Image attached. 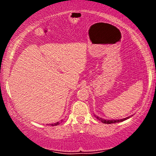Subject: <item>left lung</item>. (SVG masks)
Segmentation results:
<instances>
[{
    "label": "left lung",
    "mask_w": 156,
    "mask_h": 156,
    "mask_svg": "<svg viewBox=\"0 0 156 156\" xmlns=\"http://www.w3.org/2000/svg\"><path fill=\"white\" fill-rule=\"evenodd\" d=\"M132 116H130V117H128L126 118H124V119H103V118L98 117V116L94 114V117H95L97 119H99L100 121L102 122L103 123H105V124H112V123H116V122H119L125 121V120H126L127 119H128V118L132 117Z\"/></svg>",
    "instance_id": "1"
}]
</instances>
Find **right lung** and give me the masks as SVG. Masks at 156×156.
I'll return each mask as SVG.
<instances>
[{
	"label": "right lung",
	"instance_id": "obj_1",
	"mask_svg": "<svg viewBox=\"0 0 156 156\" xmlns=\"http://www.w3.org/2000/svg\"><path fill=\"white\" fill-rule=\"evenodd\" d=\"M62 121V120H61ZM60 124V122H55V123H52V124H50L51 125H52V126H55V125H58Z\"/></svg>",
	"mask_w": 156,
	"mask_h": 156
}]
</instances>
